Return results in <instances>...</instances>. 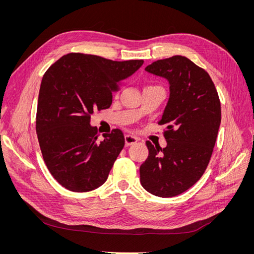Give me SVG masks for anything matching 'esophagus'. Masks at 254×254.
Returning a JSON list of instances; mask_svg holds the SVG:
<instances>
[{"instance_id":"34e87169","label":"esophagus","mask_w":254,"mask_h":254,"mask_svg":"<svg viewBox=\"0 0 254 254\" xmlns=\"http://www.w3.org/2000/svg\"><path fill=\"white\" fill-rule=\"evenodd\" d=\"M137 141V137L133 136V135H130V134H127L125 135V143H126V146H131V145H134Z\"/></svg>"}]
</instances>
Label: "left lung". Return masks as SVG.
Returning a JSON list of instances; mask_svg holds the SVG:
<instances>
[{"instance_id": "8db88e82", "label": "left lung", "mask_w": 254, "mask_h": 254, "mask_svg": "<svg viewBox=\"0 0 254 254\" xmlns=\"http://www.w3.org/2000/svg\"><path fill=\"white\" fill-rule=\"evenodd\" d=\"M145 70L170 83L160 125L165 148L146 142L149 155L140 167L142 187L159 197H174L201 178L210 162L221 121L220 102L210 75L183 56L157 60Z\"/></svg>"}]
</instances>
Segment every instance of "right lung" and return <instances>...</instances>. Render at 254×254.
Listing matches in <instances>:
<instances>
[{
	"label": "right lung",
	"mask_w": 254,
	"mask_h": 254,
	"mask_svg": "<svg viewBox=\"0 0 254 254\" xmlns=\"http://www.w3.org/2000/svg\"><path fill=\"white\" fill-rule=\"evenodd\" d=\"M143 64L70 53L43 75L36 131L44 162L64 188L83 193L106 182L125 139L120 129H113L97 141L91 115L95 109H108L112 92Z\"/></svg>",
	"instance_id": "1"
}]
</instances>
